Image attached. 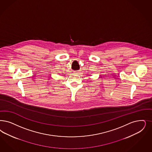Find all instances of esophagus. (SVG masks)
<instances>
[{"mask_svg": "<svg viewBox=\"0 0 152 152\" xmlns=\"http://www.w3.org/2000/svg\"><path fill=\"white\" fill-rule=\"evenodd\" d=\"M80 72H81V70H80H80H77V71H75V72L76 73H80Z\"/></svg>", "mask_w": 152, "mask_h": 152, "instance_id": "esophagus-1", "label": "esophagus"}]
</instances>
